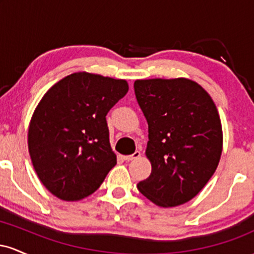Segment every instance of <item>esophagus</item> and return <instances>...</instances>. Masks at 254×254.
Returning <instances> with one entry per match:
<instances>
[{"label": "esophagus", "instance_id": "esophagus-1", "mask_svg": "<svg viewBox=\"0 0 254 254\" xmlns=\"http://www.w3.org/2000/svg\"><path fill=\"white\" fill-rule=\"evenodd\" d=\"M139 156H141V153H139L138 150H136L135 153L131 154V155H125L124 156V160H125V161H132V160L138 159Z\"/></svg>", "mask_w": 254, "mask_h": 254}]
</instances>
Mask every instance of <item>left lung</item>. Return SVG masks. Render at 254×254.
<instances>
[{"mask_svg": "<svg viewBox=\"0 0 254 254\" xmlns=\"http://www.w3.org/2000/svg\"><path fill=\"white\" fill-rule=\"evenodd\" d=\"M148 122L145 155L151 173L139 192L162 208L182 205L199 193L222 153V125L210 95L189 78H150L133 83Z\"/></svg>", "mask_w": 254, "mask_h": 254, "instance_id": "obj_1", "label": "left lung"}]
</instances>
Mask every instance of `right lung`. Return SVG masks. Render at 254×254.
Listing matches in <instances>:
<instances>
[{"instance_id":"1","label":"right lung","mask_w":254,"mask_h":254,"mask_svg":"<svg viewBox=\"0 0 254 254\" xmlns=\"http://www.w3.org/2000/svg\"><path fill=\"white\" fill-rule=\"evenodd\" d=\"M127 90L125 80L81 71L44 94L28 127V150L54 196L68 202L88 197L117 164L106 115Z\"/></svg>"}]
</instances>
